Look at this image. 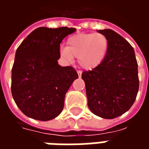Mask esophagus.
Masks as SVG:
<instances>
[{
	"mask_svg": "<svg viewBox=\"0 0 149 149\" xmlns=\"http://www.w3.org/2000/svg\"><path fill=\"white\" fill-rule=\"evenodd\" d=\"M81 73H82V72L81 71H77V74L79 76V77H81Z\"/></svg>",
	"mask_w": 149,
	"mask_h": 149,
	"instance_id": "obj_1",
	"label": "esophagus"
}]
</instances>
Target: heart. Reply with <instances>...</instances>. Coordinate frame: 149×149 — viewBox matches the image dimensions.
<instances>
[{
	"instance_id": "1",
	"label": "heart",
	"mask_w": 149,
	"mask_h": 149,
	"mask_svg": "<svg viewBox=\"0 0 149 149\" xmlns=\"http://www.w3.org/2000/svg\"><path fill=\"white\" fill-rule=\"evenodd\" d=\"M109 41L101 33H79L68 37L67 46L60 48V56L71 63L74 57L85 70H93L102 65L106 58Z\"/></svg>"
}]
</instances>
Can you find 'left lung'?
Masks as SVG:
<instances>
[{
	"label": "left lung",
	"mask_w": 149,
	"mask_h": 149,
	"mask_svg": "<svg viewBox=\"0 0 149 149\" xmlns=\"http://www.w3.org/2000/svg\"><path fill=\"white\" fill-rule=\"evenodd\" d=\"M106 36L109 48L98 68L82 72L88 106L95 115L104 119L118 117L134 103L139 89L138 65L133 48L112 29L97 30Z\"/></svg>",
	"instance_id": "1"
}]
</instances>
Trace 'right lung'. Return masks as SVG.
<instances>
[{
    "mask_svg": "<svg viewBox=\"0 0 149 149\" xmlns=\"http://www.w3.org/2000/svg\"><path fill=\"white\" fill-rule=\"evenodd\" d=\"M74 28H37L22 41L12 69L11 91L24 115L47 121L62 112L65 94L78 78L71 66L58 65L60 45Z\"/></svg>",
    "mask_w": 149,
    "mask_h": 149,
    "instance_id": "add662e5",
    "label": "right lung"
}]
</instances>
